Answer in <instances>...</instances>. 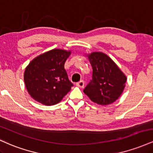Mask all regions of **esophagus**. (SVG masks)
Here are the masks:
<instances>
[{
  "instance_id": "1",
  "label": "esophagus",
  "mask_w": 153,
  "mask_h": 153,
  "mask_svg": "<svg viewBox=\"0 0 153 153\" xmlns=\"http://www.w3.org/2000/svg\"><path fill=\"white\" fill-rule=\"evenodd\" d=\"M76 85L80 88H83L84 87V81L83 80H80V81L77 82Z\"/></svg>"
}]
</instances>
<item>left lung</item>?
Wrapping results in <instances>:
<instances>
[{"label":"left lung","mask_w":153,"mask_h":153,"mask_svg":"<svg viewBox=\"0 0 153 153\" xmlns=\"http://www.w3.org/2000/svg\"><path fill=\"white\" fill-rule=\"evenodd\" d=\"M93 68L92 80L83 92L93 102L108 105L114 102L122 94L127 77L106 54L94 52L88 55Z\"/></svg>","instance_id":"obj_1"}]
</instances>
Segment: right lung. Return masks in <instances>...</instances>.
<instances>
[{
    "mask_svg": "<svg viewBox=\"0 0 153 153\" xmlns=\"http://www.w3.org/2000/svg\"><path fill=\"white\" fill-rule=\"evenodd\" d=\"M71 51L54 49L40 54L29 62L24 72L26 89L35 101L46 106L57 104L71 91L64 65Z\"/></svg>",
    "mask_w": 153,
    "mask_h": 153,
    "instance_id": "obj_1",
    "label": "right lung"
}]
</instances>
